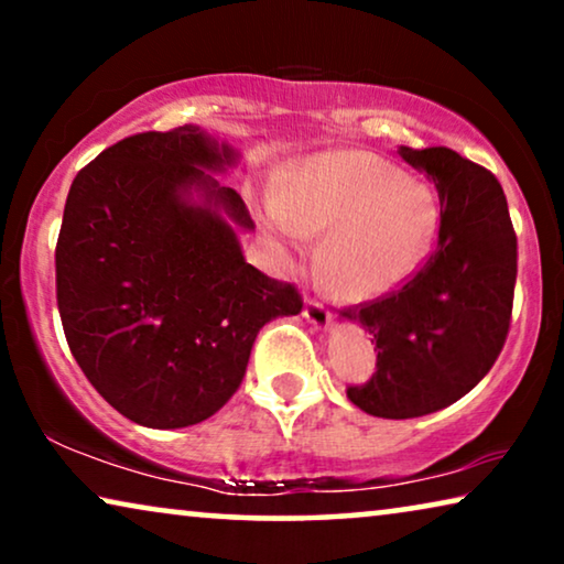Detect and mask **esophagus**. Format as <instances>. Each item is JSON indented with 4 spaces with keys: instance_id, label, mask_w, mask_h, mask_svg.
<instances>
[{
    "instance_id": "1",
    "label": "esophagus",
    "mask_w": 564,
    "mask_h": 564,
    "mask_svg": "<svg viewBox=\"0 0 564 564\" xmlns=\"http://www.w3.org/2000/svg\"><path fill=\"white\" fill-rule=\"evenodd\" d=\"M303 315L305 321L311 323V326H315L318 330H326L330 326V313L328 307L318 303V300H307V303L303 305Z\"/></svg>"
}]
</instances>
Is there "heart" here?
I'll return each mask as SVG.
<instances>
[{
	"mask_svg": "<svg viewBox=\"0 0 564 564\" xmlns=\"http://www.w3.org/2000/svg\"><path fill=\"white\" fill-rule=\"evenodd\" d=\"M261 226L284 261L305 259L326 234L321 274L336 295L377 300L403 288L434 249L438 203L365 151H328L290 169L284 192L267 189Z\"/></svg>",
	"mask_w": 564,
	"mask_h": 564,
	"instance_id": "heart-1",
	"label": "heart"
}]
</instances>
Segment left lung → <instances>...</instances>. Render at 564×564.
Masks as SVG:
<instances>
[{"label": "left lung", "instance_id": "obj_1", "mask_svg": "<svg viewBox=\"0 0 564 564\" xmlns=\"http://www.w3.org/2000/svg\"><path fill=\"white\" fill-rule=\"evenodd\" d=\"M434 182L438 241L421 272L392 295L338 313L375 336L377 372L346 390L377 419H419L467 395L496 365L511 326L516 234L488 169L444 149H398Z\"/></svg>", "mask_w": 564, "mask_h": 564}]
</instances>
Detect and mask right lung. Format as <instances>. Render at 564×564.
<instances>
[{"label":"right lung","mask_w":564,"mask_h":564,"mask_svg":"<svg viewBox=\"0 0 564 564\" xmlns=\"http://www.w3.org/2000/svg\"><path fill=\"white\" fill-rule=\"evenodd\" d=\"M241 159L199 126L138 133L84 166L56 246V297L76 365L145 429L210 419L238 390L269 321L303 307L243 257L253 220L215 180Z\"/></svg>","instance_id":"add662e5"}]
</instances>
